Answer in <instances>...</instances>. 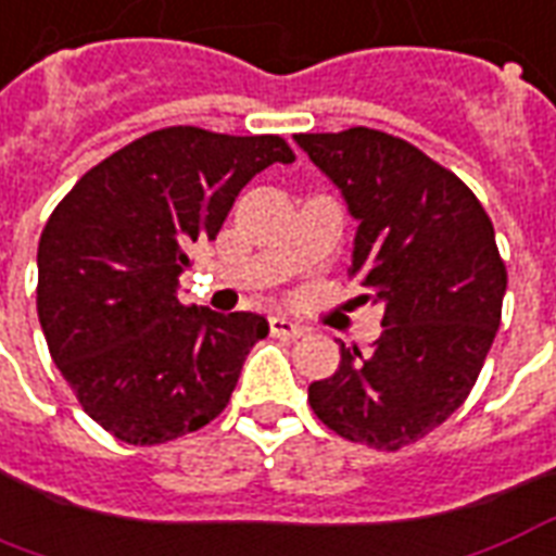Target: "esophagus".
I'll list each match as a JSON object with an SVG mask.
<instances>
[{
	"mask_svg": "<svg viewBox=\"0 0 556 556\" xmlns=\"http://www.w3.org/2000/svg\"><path fill=\"white\" fill-rule=\"evenodd\" d=\"M270 334H277V338H300V334L306 332L303 326L294 324V320H288V317H270L268 320Z\"/></svg>",
	"mask_w": 556,
	"mask_h": 556,
	"instance_id": "obj_1",
	"label": "esophagus"
}]
</instances>
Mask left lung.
<instances>
[{"label": "left lung", "mask_w": 556, "mask_h": 556, "mask_svg": "<svg viewBox=\"0 0 556 556\" xmlns=\"http://www.w3.org/2000/svg\"><path fill=\"white\" fill-rule=\"evenodd\" d=\"M294 139L358 222V300L384 306L372 353L341 344L308 405L334 434L396 452L464 405L493 346L507 288L493 222L460 177L405 139L372 127Z\"/></svg>", "instance_id": "obj_1"}]
</instances>
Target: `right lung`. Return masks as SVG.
<instances>
[{
    "mask_svg": "<svg viewBox=\"0 0 556 556\" xmlns=\"http://www.w3.org/2000/svg\"><path fill=\"white\" fill-rule=\"evenodd\" d=\"M294 163L282 137H227L177 125L134 139L72 186L37 248V317L58 370L101 429L156 446L227 408L253 312L184 306L177 277L212 241L244 186Z\"/></svg>",
    "mask_w": 556,
    "mask_h": 556,
    "instance_id": "1",
    "label": "right lung"
}]
</instances>
